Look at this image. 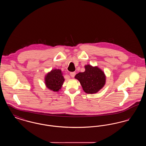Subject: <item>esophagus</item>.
Segmentation results:
<instances>
[{"label":"esophagus","instance_id":"34e87169","mask_svg":"<svg viewBox=\"0 0 146 146\" xmlns=\"http://www.w3.org/2000/svg\"><path fill=\"white\" fill-rule=\"evenodd\" d=\"M75 75H76V72H74L70 73V76L72 78H74V76H75Z\"/></svg>","mask_w":146,"mask_h":146}]
</instances>
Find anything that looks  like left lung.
I'll return each mask as SVG.
<instances>
[{
    "label": "left lung",
    "mask_w": 146,
    "mask_h": 146,
    "mask_svg": "<svg viewBox=\"0 0 146 146\" xmlns=\"http://www.w3.org/2000/svg\"><path fill=\"white\" fill-rule=\"evenodd\" d=\"M85 72L76 74L75 78L79 81L85 92L96 94L105 85V74L97 66L93 67L87 64L85 66Z\"/></svg>",
    "instance_id": "obj_1"
}]
</instances>
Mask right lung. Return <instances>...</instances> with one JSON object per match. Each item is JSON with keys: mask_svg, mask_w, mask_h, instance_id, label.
Wrapping results in <instances>:
<instances>
[{"mask_svg": "<svg viewBox=\"0 0 146 146\" xmlns=\"http://www.w3.org/2000/svg\"><path fill=\"white\" fill-rule=\"evenodd\" d=\"M45 84L47 88L54 92H58L61 89L64 78L61 70H51L45 76Z\"/></svg>", "mask_w": 146, "mask_h": 146, "instance_id": "right-lung-1", "label": "right lung"}]
</instances>
